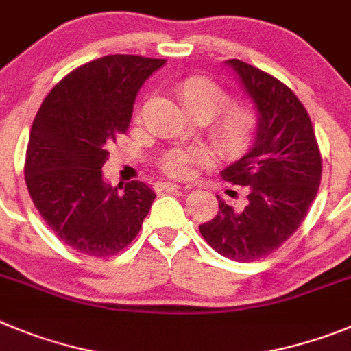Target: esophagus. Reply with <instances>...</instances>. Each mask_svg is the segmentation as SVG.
I'll return each instance as SVG.
<instances>
[{
  "instance_id": "obj_1",
  "label": "esophagus",
  "mask_w": 351,
  "mask_h": 351,
  "mask_svg": "<svg viewBox=\"0 0 351 351\" xmlns=\"http://www.w3.org/2000/svg\"><path fill=\"white\" fill-rule=\"evenodd\" d=\"M160 187L166 189V191H178V189H182V185L171 184V182H166V184H162ZM185 189H187V187H185Z\"/></svg>"
}]
</instances>
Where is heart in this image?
I'll list each match as a JSON object with an SVG mask.
<instances>
[{
    "mask_svg": "<svg viewBox=\"0 0 351 351\" xmlns=\"http://www.w3.org/2000/svg\"><path fill=\"white\" fill-rule=\"evenodd\" d=\"M176 97L189 117L210 121L208 136L221 157L239 158L251 148L258 130V114L249 104L230 100L226 90L203 75H191L180 81ZM205 160L199 152L173 150L164 157L162 169L171 176H189L194 166Z\"/></svg>",
    "mask_w": 351,
    "mask_h": 351,
    "instance_id": "heart-1",
    "label": "heart"
}]
</instances>
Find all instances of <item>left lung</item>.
Returning <instances> with one entry per match:
<instances>
[{"mask_svg": "<svg viewBox=\"0 0 351 351\" xmlns=\"http://www.w3.org/2000/svg\"><path fill=\"white\" fill-rule=\"evenodd\" d=\"M226 65L258 114L251 150L221 171L230 184L245 185L247 201L234 210L217 196V215L199 224V231L228 260L254 261L281 247L302 224L318 193L322 155L309 114L293 91L240 60Z\"/></svg>", "mask_w": 351, "mask_h": 351, "instance_id": "8db88e82", "label": "left lung"}]
</instances>
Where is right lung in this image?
Returning <instances> with one entry per match:
<instances>
[{
    "label": "right lung",
    "instance_id": "right-lung-1",
    "mask_svg": "<svg viewBox=\"0 0 351 351\" xmlns=\"http://www.w3.org/2000/svg\"><path fill=\"white\" fill-rule=\"evenodd\" d=\"M166 60L111 54L79 66L49 91L29 132L24 176L58 239L106 258L136 239L155 193L143 182L104 180L106 150L129 129L143 83Z\"/></svg>",
    "mask_w": 351,
    "mask_h": 351
}]
</instances>
